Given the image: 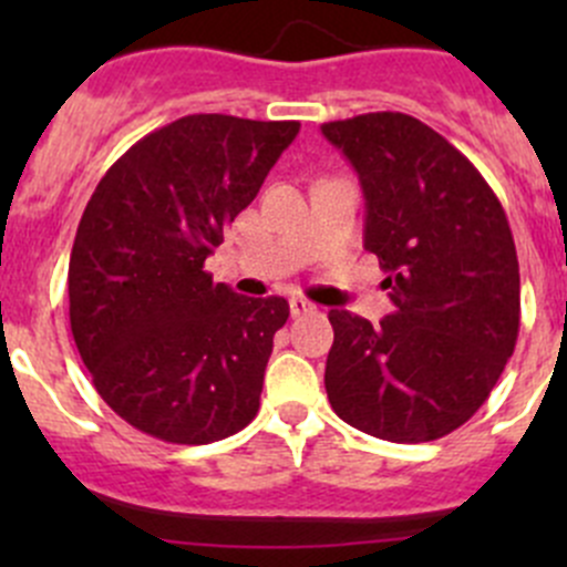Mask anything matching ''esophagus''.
<instances>
[{
    "label": "esophagus",
    "instance_id": "1",
    "mask_svg": "<svg viewBox=\"0 0 567 567\" xmlns=\"http://www.w3.org/2000/svg\"><path fill=\"white\" fill-rule=\"evenodd\" d=\"M316 310V305L307 299H290V316L299 318V316H307V312Z\"/></svg>",
    "mask_w": 567,
    "mask_h": 567
}]
</instances>
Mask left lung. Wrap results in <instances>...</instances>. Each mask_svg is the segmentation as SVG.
<instances>
[{
  "label": "left lung",
  "mask_w": 567,
  "mask_h": 567,
  "mask_svg": "<svg viewBox=\"0 0 567 567\" xmlns=\"http://www.w3.org/2000/svg\"><path fill=\"white\" fill-rule=\"evenodd\" d=\"M359 173L364 249L390 277L379 326L331 310L326 394L340 420L398 444L442 439L488 400L518 340L511 225L472 162L422 120L370 112L320 125Z\"/></svg>",
  "instance_id": "left-lung-1"
}]
</instances>
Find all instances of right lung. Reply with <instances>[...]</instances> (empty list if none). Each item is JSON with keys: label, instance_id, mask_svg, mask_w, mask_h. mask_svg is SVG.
Returning a JSON list of instances; mask_svg holds the SVG:
<instances>
[{"label": "right lung", "instance_id": "obj_1", "mask_svg": "<svg viewBox=\"0 0 567 567\" xmlns=\"http://www.w3.org/2000/svg\"><path fill=\"white\" fill-rule=\"evenodd\" d=\"M296 134V120L186 114L95 186L68 266L71 331L95 390L136 431L210 444L255 420L290 307L233 293L205 257Z\"/></svg>", "mask_w": 567, "mask_h": 567}]
</instances>
